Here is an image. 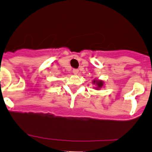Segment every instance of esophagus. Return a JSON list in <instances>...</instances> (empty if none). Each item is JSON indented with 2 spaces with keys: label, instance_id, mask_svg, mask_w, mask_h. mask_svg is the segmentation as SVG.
Here are the masks:
<instances>
[{
  "label": "esophagus",
  "instance_id": "34e87169",
  "mask_svg": "<svg viewBox=\"0 0 152 152\" xmlns=\"http://www.w3.org/2000/svg\"><path fill=\"white\" fill-rule=\"evenodd\" d=\"M72 72H73V74H74V75H77V74H78V72H79V70H78V69H73Z\"/></svg>",
  "mask_w": 152,
  "mask_h": 152
}]
</instances>
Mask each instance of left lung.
Wrapping results in <instances>:
<instances>
[{
  "mask_svg": "<svg viewBox=\"0 0 152 152\" xmlns=\"http://www.w3.org/2000/svg\"><path fill=\"white\" fill-rule=\"evenodd\" d=\"M92 83L94 85H95V87H94V88H95V89H97V90H99L102 87L104 86V81L102 80L95 79L93 80Z\"/></svg>",
  "mask_w": 152,
  "mask_h": 152,
  "instance_id": "obj_1",
  "label": "left lung"
}]
</instances>
